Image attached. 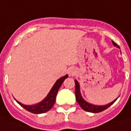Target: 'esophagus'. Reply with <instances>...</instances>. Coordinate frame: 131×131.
<instances>
[{
  "instance_id": "34e87169",
  "label": "esophagus",
  "mask_w": 131,
  "mask_h": 131,
  "mask_svg": "<svg viewBox=\"0 0 131 131\" xmlns=\"http://www.w3.org/2000/svg\"><path fill=\"white\" fill-rule=\"evenodd\" d=\"M75 73H76V71H75V69L74 68H69V70H68V74H69L70 76H73V75H75Z\"/></svg>"
}]
</instances>
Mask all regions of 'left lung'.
Segmentation results:
<instances>
[{
  "label": "left lung",
  "mask_w": 131,
  "mask_h": 131,
  "mask_svg": "<svg viewBox=\"0 0 131 131\" xmlns=\"http://www.w3.org/2000/svg\"><path fill=\"white\" fill-rule=\"evenodd\" d=\"M113 46H115L117 48H120V47L116 44V43L114 42V41H112ZM75 99L77 101L78 103L79 104V105L81 107V108L83 110H84L85 111H88V112L90 113H100L105 111V109H107L108 107H110L111 105L113 104L115 101L118 99V98L115 99L113 101L109 103L106 105H93V104H91L90 103H88L86 101H85L83 98L82 97L81 93V90H80V84L78 82L77 80H75Z\"/></svg>",
  "instance_id": "left-lung-1"
}]
</instances>
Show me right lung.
Wrapping results in <instances>:
<instances>
[{
  "instance_id": "1",
  "label": "right lung",
  "mask_w": 131,
  "mask_h": 131,
  "mask_svg": "<svg viewBox=\"0 0 131 131\" xmlns=\"http://www.w3.org/2000/svg\"><path fill=\"white\" fill-rule=\"evenodd\" d=\"M68 77V75H66L63 77L60 78L59 79H58L56 82L55 83L53 86L50 89V92L48 93V94L47 95L46 97L43 99V101H41L39 103H38L34 105H25L23 104L20 102L16 101V102L18 103L19 105H20L23 108H25L26 111H29L30 113H33L35 114H40L46 113L48 111H50L52 108V107L53 106L56 102V95L58 93V91L59 90V88L61 86L62 83H63L65 79H66Z\"/></svg>"
}]
</instances>
